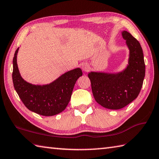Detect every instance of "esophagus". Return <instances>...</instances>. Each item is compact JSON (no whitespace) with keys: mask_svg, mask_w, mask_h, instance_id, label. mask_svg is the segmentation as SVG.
Here are the masks:
<instances>
[{"mask_svg":"<svg viewBox=\"0 0 159 159\" xmlns=\"http://www.w3.org/2000/svg\"><path fill=\"white\" fill-rule=\"evenodd\" d=\"M82 69H83V71H88L89 70V65H88V63H83V64L82 65Z\"/></svg>","mask_w":159,"mask_h":159,"instance_id":"esophagus-1","label":"esophagus"}]
</instances>
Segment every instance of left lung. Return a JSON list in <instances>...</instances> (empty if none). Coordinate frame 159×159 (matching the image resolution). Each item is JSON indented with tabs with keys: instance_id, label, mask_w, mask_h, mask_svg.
Listing matches in <instances>:
<instances>
[{
	"instance_id": "1",
	"label": "left lung",
	"mask_w": 159,
	"mask_h": 159,
	"mask_svg": "<svg viewBox=\"0 0 159 159\" xmlns=\"http://www.w3.org/2000/svg\"><path fill=\"white\" fill-rule=\"evenodd\" d=\"M122 36L129 49V65L126 69L118 74H88L96 101L110 110L123 108L137 98L145 74L143 53L139 42L126 31H123Z\"/></svg>"
}]
</instances>
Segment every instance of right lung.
<instances>
[{
  "label": "right lung",
  "instance_id": "right-lung-1",
  "mask_svg": "<svg viewBox=\"0 0 159 159\" xmlns=\"http://www.w3.org/2000/svg\"><path fill=\"white\" fill-rule=\"evenodd\" d=\"M16 50L13 58L12 80L18 95L25 107L34 112L51 116L63 111L69 103L74 85L83 75L76 68L65 73L54 82L45 85H34L24 80L18 71Z\"/></svg>",
  "mask_w": 159,
  "mask_h": 159
}]
</instances>
